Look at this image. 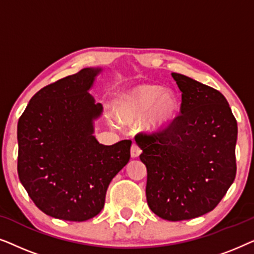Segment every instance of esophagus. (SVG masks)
<instances>
[{
  "label": "esophagus",
  "instance_id": "obj_1",
  "mask_svg": "<svg viewBox=\"0 0 254 254\" xmlns=\"http://www.w3.org/2000/svg\"><path fill=\"white\" fill-rule=\"evenodd\" d=\"M140 154H141L140 145H138L137 143H135V142H133V144H131V147H130L131 157H137V156H140Z\"/></svg>",
  "mask_w": 254,
  "mask_h": 254
}]
</instances>
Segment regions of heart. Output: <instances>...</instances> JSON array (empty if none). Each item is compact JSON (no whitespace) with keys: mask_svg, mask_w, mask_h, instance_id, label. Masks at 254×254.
<instances>
[{"mask_svg":"<svg viewBox=\"0 0 254 254\" xmlns=\"http://www.w3.org/2000/svg\"><path fill=\"white\" fill-rule=\"evenodd\" d=\"M179 103L172 92L163 91L155 84H142L128 90L119 97L117 112L125 123L141 119L149 114V127L162 129L175 118Z\"/></svg>","mask_w":254,"mask_h":254,"instance_id":"1","label":"heart"}]
</instances>
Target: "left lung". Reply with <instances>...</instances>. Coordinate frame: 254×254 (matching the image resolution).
<instances>
[{
  "label": "left lung",
  "instance_id": "8db88e82",
  "mask_svg": "<svg viewBox=\"0 0 254 254\" xmlns=\"http://www.w3.org/2000/svg\"><path fill=\"white\" fill-rule=\"evenodd\" d=\"M171 75L182 91L180 113L162 129L136 134L135 141L147 166L149 208L163 220L184 221L213 210L234 183L238 129L220 91Z\"/></svg>",
  "mask_w": 254,
  "mask_h": 254
}]
</instances>
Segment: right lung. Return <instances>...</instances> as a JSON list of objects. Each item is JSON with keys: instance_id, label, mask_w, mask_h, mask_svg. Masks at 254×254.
Instances as JSON below:
<instances>
[{"instance_id": "1", "label": "right lung", "mask_w": 254, "mask_h": 254, "mask_svg": "<svg viewBox=\"0 0 254 254\" xmlns=\"http://www.w3.org/2000/svg\"><path fill=\"white\" fill-rule=\"evenodd\" d=\"M99 68H84L39 90L18 120L17 171L45 214L83 222L100 213L111 180L130 158V140L100 144L92 121L102 104L88 92Z\"/></svg>"}]
</instances>
